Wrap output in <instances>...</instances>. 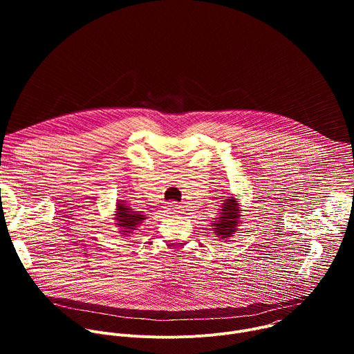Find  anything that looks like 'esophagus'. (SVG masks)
I'll use <instances>...</instances> for the list:
<instances>
[{"mask_svg": "<svg viewBox=\"0 0 354 354\" xmlns=\"http://www.w3.org/2000/svg\"><path fill=\"white\" fill-rule=\"evenodd\" d=\"M168 212H169V214H178V213H180V207L176 203H169Z\"/></svg>", "mask_w": 354, "mask_h": 354, "instance_id": "esophagus-1", "label": "esophagus"}]
</instances>
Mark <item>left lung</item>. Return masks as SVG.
<instances>
[{
  "label": "left lung",
  "mask_w": 354,
  "mask_h": 354,
  "mask_svg": "<svg viewBox=\"0 0 354 354\" xmlns=\"http://www.w3.org/2000/svg\"><path fill=\"white\" fill-rule=\"evenodd\" d=\"M238 207H236V201L234 200V197L228 198L227 203L223 206L221 210V217H218V220L214 223V231L217 232L218 236H231L235 231V227L238 225Z\"/></svg>",
  "instance_id": "1"
}]
</instances>
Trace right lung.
<instances>
[{
  "instance_id": "obj_1",
  "label": "right lung",
  "mask_w": 354,
  "mask_h": 354,
  "mask_svg": "<svg viewBox=\"0 0 354 354\" xmlns=\"http://www.w3.org/2000/svg\"><path fill=\"white\" fill-rule=\"evenodd\" d=\"M116 218L119 221L118 225L124 230L123 232H131L144 220V216L130 212V209L127 206H124L123 203H118Z\"/></svg>"
}]
</instances>
